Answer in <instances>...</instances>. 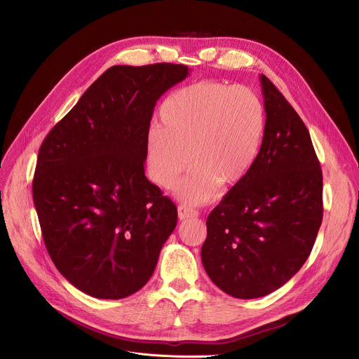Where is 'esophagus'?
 <instances>
[{
	"instance_id": "obj_1",
	"label": "esophagus",
	"mask_w": 359,
	"mask_h": 359,
	"mask_svg": "<svg viewBox=\"0 0 359 359\" xmlns=\"http://www.w3.org/2000/svg\"><path fill=\"white\" fill-rule=\"evenodd\" d=\"M198 217V211L191 208L188 205H180L178 207V218L180 219H189V218H197Z\"/></svg>"
}]
</instances>
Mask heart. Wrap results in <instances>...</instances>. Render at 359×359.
Masks as SVG:
<instances>
[{"label": "heart", "instance_id": "1", "mask_svg": "<svg viewBox=\"0 0 359 359\" xmlns=\"http://www.w3.org/2000/svg\"><path fill=\"white\" fill-rule=\"evenodd\" d=\"M159 126L147 137L151 180L188 204L211 200L218 185L233 187L250 172L266 128L264 106L245 86L204 80L177 90L159 107Z\"/></svg>", "mask_w": 359, "mask_h": 359}]
</instances>
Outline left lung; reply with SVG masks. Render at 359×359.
<instances>
[{"instance_id": "1", "label": "left lung", "mask_w": 359, "mask_h": 359, "mask_svg": "<svg viewBox=\"0 0 359 359\" xmlns=\"http://www.w3.org/2000/svg\"><path fill=\"white\" fill-rule=\"evenodd\" d=\"M266 128L250 172L207 218L201 260L215 286L256 299L289 282L312 252L323 217L322 170L292 104L260 76Z\"/></svg>"}]
</instances>
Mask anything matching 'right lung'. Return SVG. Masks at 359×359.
<instances>
[{
	"instance_id": "1",
	"label": "right lung",
	"mask_w": 359,
	"mask_h": 359,
	"mask_svg": "<svg viewBox=\"0 0 359 359\" xmlns=\"http://www.w3.org/2000/svg\"><path fill=\"white\" fill-rule=\"evenodd\" d=\"M188 73L172 63L110 67L40 147L33 200L46 249L86 294L142 289L177 226L175 204L144 163L156 100Z\"/></svg>"
}]
</instances>
